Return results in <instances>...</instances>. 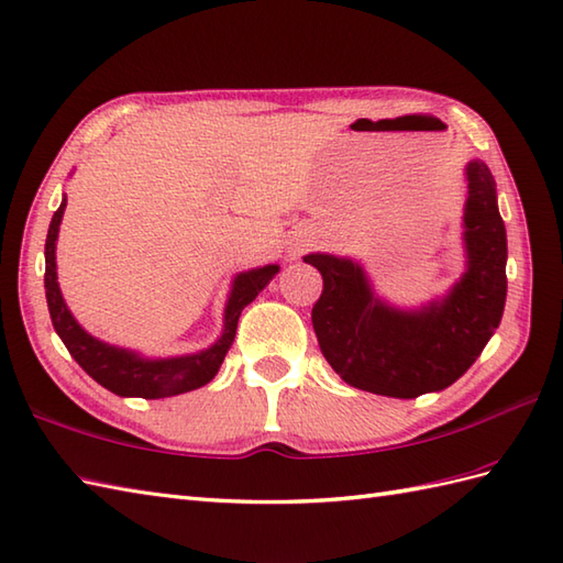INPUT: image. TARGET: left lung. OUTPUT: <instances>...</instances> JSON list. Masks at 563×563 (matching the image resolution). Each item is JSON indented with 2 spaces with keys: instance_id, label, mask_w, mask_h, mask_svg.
Masks as SVG:
<instances>
[{
  "instance_id": "left-lung-1",
  "label": "left lung",
  "mask_w": 563,
  "mask_h": 563,
  "mask_svg": "<svg viewBox=\"0 0 563 563\" xmlns=\"http://www.w3.org/2000/svg\"><path fill=\"white\" fill-rule=\"evenodd\" d=\"M464 242L470 268L442 302L421 312L382 305L349 258L309 254L324 290L312 307L319 349L341 379L382 397L416 399L450 387L482 355L506 305V224L484 162L466 166Z\"/></svg>"
}]
</instances>
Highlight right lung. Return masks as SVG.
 I'll return each mask as SVG.
<instances>
[{
  "label": "right lung",
  "instance_id": "right-lung-1",
  "mask_svg": "<svg viewBox=\"0 0 563 563\" xmlns=\"http://www.w3.org/2000/svg\"><path fill=\"white\" fill-rule=\"evenodd\" d=\"M65 206L67 198H63L59 208L55 210L51 230H47L45 239V297L47 309H51L53 327L57 331V336L67 345L69 355L84 367V373L97 379L101 387L118 394V397L162 399L208 385V382L218 375L224 355L234 341L239 314H242V309L249 302H254V297L266 288L268 280L278 273V266H263L236 275L232 297L224 309L222 339L214 343L212 349L196 355L169 357V361H142V357L133 353L115 349V345H106L89 336V333L77 324L75 317L69 314L63 295H59L55 273V242L59 222H63Z\"/></svg>",
  "mask_w": 563,
  "mask_h": 563
}]
</instances>
